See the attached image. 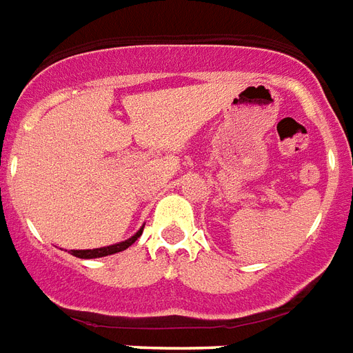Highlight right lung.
<instances>
[{
  "mask_svg": "<svg viewBox=\"0 0 353 353\" xmlns=\"http://www.w3.org/2000/svg\"><path fill=\"white\" fill-rule=\"evenodd\" d=\"M142 235V228L137 233H134L131 239L123 242H118V244H111V246H105V248H94V250H72V255L79 257V259H96V257H105V255L118 254V252H123L125 248H129L139 236Z\"/></svg>",
  "mask_w": 353,
  "mask_h": 353,
  "instance_id": "add662e5",
  "label": "right lung"
}]
</instances>
